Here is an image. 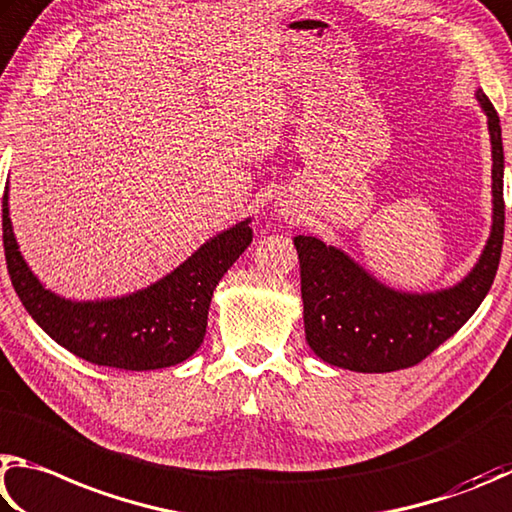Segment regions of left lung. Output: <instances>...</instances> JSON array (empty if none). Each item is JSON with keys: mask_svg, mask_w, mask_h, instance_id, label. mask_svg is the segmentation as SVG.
Instances as JSON below:
<instances>
[{"mask_svg": "<svg viewBox=\"0 0 512 512\" xmlns=\"http://www.w3.org/2000/svg\"><path fill=\"white\" fill-rule=\"evenodd\" d=\"M492 146V229L477 265L438 292H400L380 283L342 249L297 236L306 342L321 360L357 373L409 369L468 321L495 281L504 245V143L497 110L477 92Z\"/></svg>", "mask_w": 512, "mask_h": 512, "instance_id": "obj_1", "label": "left lung"}]
</instances>
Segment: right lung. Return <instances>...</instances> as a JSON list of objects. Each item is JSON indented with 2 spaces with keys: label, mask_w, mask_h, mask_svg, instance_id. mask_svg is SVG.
I'll return each instance as SVG.
<instances>
[{
  "label": "right lung",
  "mask_w": 512,
  "mask_h": 512,
  "mask_svg": "<svg viewBox=\"0 0 512 512\" xmlns=\"http://www.w3.org/2000/svg\"><path fill=\"white\" fill-rule=\"evenodd\" d=\"M251 220L218 233L146 290L116 299L71 301L44 288L17 247L8 193L2 200L6 267L26 312L53 342L83 360L125 371H155L191 357L204 342L215 285L251 242Z\"/></svg>",
  "instance_id": "right-lung-1"
}]
</instances>
